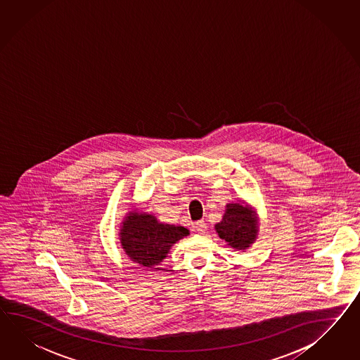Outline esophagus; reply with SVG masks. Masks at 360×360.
<instances>
[{
	"mask_svg": "<svg viewBox=\"0 0 360 360\" xmlns=\"http://www.w3.org/2000/svg\"><path fill=\"white\" fill-rule=\"evenodd\" d=\"M193 230L202 234V233H205V230H207V224H205L204 221H198V222L193 225Z\"/></svg>",
	"mask_w": 360,
	"mask_h": 360,
	"instance_id": "obj_1",
	"label": "esophagus"
}]
</instances>
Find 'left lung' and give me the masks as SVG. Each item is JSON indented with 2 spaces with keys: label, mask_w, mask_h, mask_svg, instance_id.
I'll return each mask as SVG.
<instances>
[{
  "label": "left lung",
  "mask_w": 360,
  "mask_h": 360,
  "mask_svg": "<svg viewBox=\"0 0 360 360\" xmlns=\"http://www.w3.org/2000/svg\"><path fill=\"white\" fill-rule=\"evenodd\" d=\"M219 237L236 251L248 250L259 236V216L245 200L228 202L222 219L214 225Z\"/></svg>",
  "instance_id": "left-lung-1"
}]
</instances>
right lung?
Returning a JSON list of instances; mask_svg holds the SVG:
<instances>
[{
	"label": "right lung",
	"instance_id": "1",
	"mask_svg": "<svg viewBox=\"0 0 360 360\" xmlns=\"http://www.w3.org/2000/svg\"><path fill=\"white\" fill-rule=\"evenodd\" d=\"M188 234L184 226L161 222L155 214L134 208L124 214L118 239L131 262L153 268L167 259L172 245Z\"/></svg>",
	"mask_w": 360,
	"mask_h": 360
}]
</instances>
